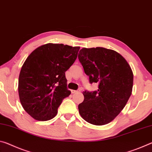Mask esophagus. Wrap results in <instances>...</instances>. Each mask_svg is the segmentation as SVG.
Masks as SVG:
<instances>
[{
	"label": "esophagus",
	"instance_id": "34e87169",
	"mask_svg": "<svg viewBox=\"0 0 152 152\" xmlns=\"http://www.w3.org/2000/svg\"><path fill=\"white\" fill-rule=\"evenodd\" d=\"M80 92V90H78V91H75V90H71L72 94H74V93H76V92Z\"/></svg>",
	"mask_w": 152,
	"mask_h": 152
}]
</instances>
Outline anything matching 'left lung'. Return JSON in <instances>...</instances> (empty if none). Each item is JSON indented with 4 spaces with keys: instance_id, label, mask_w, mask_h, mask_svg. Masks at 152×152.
Segmentation results:
<instances>
[{
    "instance_id": "1",
    "label": "left lung",
    "mask_w": 152,
    "mask_h": 152,
    "mask_svg": "<svg viewBox=\"0 0 152 152\" xmlns=\"http://www.w3.org/2000/svg\"><path fill=\"white\" fill-rule=\"evenodd\" d=\"M78 59L90 83L99 84L97 91L83 92L80 115L91 124L106 125L119 114L132 94V68L119 53L104 48H82Z\"/></svg>"
}]
</instances>
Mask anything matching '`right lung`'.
<instances>
[{
    "mask_svg": "<svg viewBox=\"0 0 152 152\" xmlns=\"http://www.w3.org/2000/svg\"><path fill=\"white\" fill-rule=\"evenodd\" d=\"M79 50L80 47L47 43L26 59L19 74L18 91L23 107L33 119H53L63 99L70 94L65 72L75 61Z\"/></svg>",
    "mask_w": 152,
    "mask_h": 152,
    "instance_id": "right-lung-1",
    "label": "right lung"
}]
</instances>
